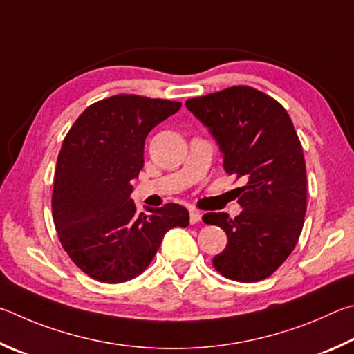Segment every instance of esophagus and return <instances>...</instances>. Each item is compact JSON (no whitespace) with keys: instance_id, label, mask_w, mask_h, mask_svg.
<instances>
[{"instance_id":"34e87169","label":"esophagus","mask_w":354,"mask_h":354,"mask_svg":"<svg viewBox=\"0 0 354 354\" xmlns=\"http://www.w3.org/2000/svg\"><path fill=\"white\" fill-rule=\"evenodd\" d=\"M201 219H202L201 212H197V209L191 208L189 209V222H191V224H197V222H201Z\"/></svg>"}]
</instances>
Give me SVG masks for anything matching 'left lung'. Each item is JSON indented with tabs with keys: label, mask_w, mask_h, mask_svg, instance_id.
<instances>
[{
	"label": "left lung",
	"mask_w": 354,
	"mask_h": 354,
	"mask_svg": "<svg viewBox=\"0 0 354 354\" xmlns=\"http://www.w3.org/2000/svg\"><path fill=\"white\" fill-rule=\"evenodd\" d=\"M219 145L227 174L245 182L234 219L207 213L203 222L227 233L213 258L219 274L241 283L270 277L292 253L306 214V166L288 111L252 86H230L187 101Z\"/></svg>",
	"instance_id": "left-lung-1"
}]
</instances>
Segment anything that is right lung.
Returning a JSON list of instances; mask_svg holds the SVG:
<instances>
[{
	"mask_svg": "<svg viewBox=\"0 0 354 354\" xmlns=\"http://www.w3.org/2000/svg\"><path fill=\"white\" fill-rule=\"evenodd\" d=\"M180 102L116 95L91 104L62 145L53 189V219L68 257L102 283L138 277L167 230L189 224L177 203L138 213L132 180L145 165L147 133Z\"/></svg>",
	"mask_w": 354,
	"mask_h": 354,
	"instance_id": "add662e5",
	"label": "right lung"
}]
</instances>
